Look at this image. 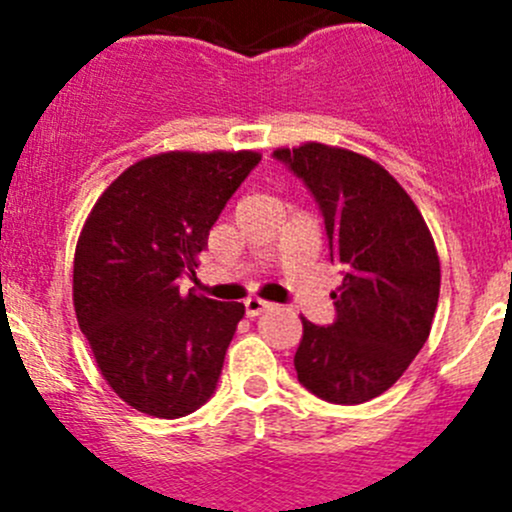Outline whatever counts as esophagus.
Instances as JSON below:
<instances>
[{
	"label": "esophagus",
	"instance_id": "34e87169",
	"mask_svg": "<svg viewBox=\"0 0 512 512\" xmlns=\"http://www.w3.org/2000/svg\"><path fill=\"white\" fill-rule=\"evenodd\" d=\"M265 309H270V302H265V299H260V297H247L245 299L247 317H257V314H262Z\"/></svg>",
	"mask_w": 512,
	"mask_h": 512
}]
</instances>
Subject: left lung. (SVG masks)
<instances>
[{"label":"left lung","instance_id":"8db88e82","mask_svg":"<svg viewBox=\"0 0 512 512\" xmlns=\"http://www.w3.org/2000/svg\"><path fill=\"white\" fill-rule=\"evenodd\" d=\"M324 215L329 260L342 270L337 319L302 317L299 384L332 404H364L401 379L431 334L441 262L426 220L394 175L347 148H277Z\"/></svg>","mask_w":512,"mask_h":512}]
</instances>
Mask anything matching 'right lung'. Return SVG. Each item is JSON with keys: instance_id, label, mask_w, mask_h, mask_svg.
<instances>
[{"instance_id": "add662e5", "label": "right lung", "mask_w": 512, "mask_h": 512, "mask_svg": "<svg viewBox=\"0 0 512 512\" xmlns=\"http://www.w3.org/2000/svg\"><path fill=\"white\" fill-rule=\"evenodd\" d=\"M257 151H168L123 170L81 227L74 309L106 384L156 418L193 414L215 394L240 302L183 294L210 227Z\"/></svg>"}]
</instances>
